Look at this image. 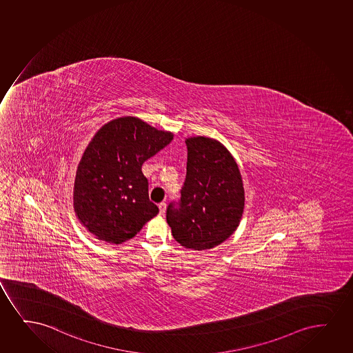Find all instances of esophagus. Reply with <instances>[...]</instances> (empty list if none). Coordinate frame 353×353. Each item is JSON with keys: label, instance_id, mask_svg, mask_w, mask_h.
I'll return each instance as SVG.
<instances>
[{"label": "esophagus", "instance_id": "34e87169", "mask_svg": "<svg viewBox=\"0 0 353 353\" xmlns=\"http://www.w3.org/2000/svg\"><path fill=\"white\" fill-rule=\"evenodd\" d=\"M165 209H167V204L165 203H161L160 205H159V210H160V214H165Z\"/></svg>", "mask_w": 353, "mask_h": 353}]
</instances>
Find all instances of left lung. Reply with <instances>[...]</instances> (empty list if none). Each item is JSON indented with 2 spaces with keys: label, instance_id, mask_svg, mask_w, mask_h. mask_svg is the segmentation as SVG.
I'll return each mask as SVG.
<instances>
[{
  "label": "left lung",
  "instance_id": "8db88e82",
  "mask_svg": "<svg viewBox=\"0 0 353 353\" xmlns=\"http://www.w3.org/2000/svg\"><path fill=\"white\" fill-rule=\"evenodd\" d=\"M188 145L181 198L167 208L175 241L188 250H206L236 230L245 209L241 173L230 152L217 139L196 136Z\"/></svg>",
  "mask_w": 353,
  "mask_h": 353
}]
</instances>
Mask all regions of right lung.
Masks as SVG:
<instances>
[{
	"label": "right lung",
	"instance_id": "1",
	"mask_svg": "<svg viewBox=\"0 0 353 353\" xmlns=\"http://www.w3.org/2000/svg\"><path fill=\"white\" fill-rule=\"evenodd\" d=\"M173 139V132L130 116L94 134L77 165L72 198L76 217L95 239L121 245L159 214L142 165Z\"/></svg>",
	"mask_w": 353,
	"mask_h": 353
}]
</instances>
